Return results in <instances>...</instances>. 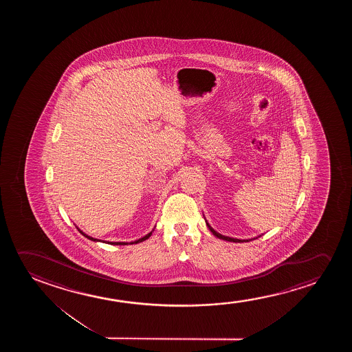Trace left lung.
Returning a JSON list of instances; mask_svg holds the SVG:
<instances>
[{"label": "left lung", "mask_w": 352, "mask_h": 352, "mask_svg": "<svg viewBox=\"0 0 352 352\" xmlns=\"http://www.w3.org/2000/svg\"><path fill=\"white\" fill-rule=\"evenodd\" d=\"M206 222H207V221H206ZM207 226H208V228H209V230H210V232H212V234H214V236H217V238H219V239H223V241H233V243H243V241H251V239H243V241H241V239H236V238H231V236H222V234H220V233H219V232L215 231V230H214V228H212V227L210 226V225H209V223H208V222H207Z\"/></svg>", "instance_id": "1"}]
</instances>
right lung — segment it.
Returning a JSON list of instances; mask_svg holds the SVG:
<instances>
[{
    "instance_id": "right-lung-1",
    "label": "right lung",
    "mask_w": 352,
    "mask_h": 352,
    "mask_svg": "<svg viewBox=\"0 0 352 352\" xmlns=\"http://www.w3.org/2000/svg\"><path fill=\"white\" fill-rule=\"evenodd\" d=\"M78 231L80 232L82 236H85V238H87V239H90V241H98V239H96V238H92V236H87V234H85L84 232L80 231L79 228H78ZM153 231H154V230H153ZM153 231L150 232V233H148V234H146V236H143V238H140V239H138V241H131L130 244H137V243H142V241H146V239H148V238H149V236H151V233H153ZM108 244H111V245H127L129 243H125V241H108Z\"/></svg>"
}]
</instances>
